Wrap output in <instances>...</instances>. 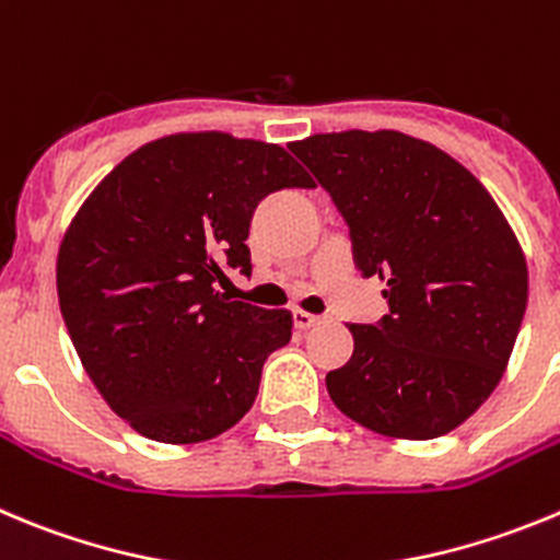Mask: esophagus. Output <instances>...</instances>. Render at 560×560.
Segmentation results:
<instances>
[{
    "label": "esophagus",
    "mask_w": 560,
    "mask_h": 560,
    "mask_svg": "<svg viewBox=\"0 0 560 560\" xmlns=\"http://www.w3.org/2000/svg\"><path fill=\"white\" fill-rule=\"evenodd\" d=\"M322 322V316H314L307 314V311H294V325L296 330H311V327H316Z\"/></svg>",
    "instance_id": "esophagus-1"
}]
</instances>
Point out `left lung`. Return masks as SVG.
<instances>
[{
  "label": "left lung",
  "mask_w": 560,
  "mask_h": 560,
  "mask_svg": "<svg viewBox=\"0 0 560 560\" xmlns=\"http://www.w3.org/2000/svg\"><path fill=\"white\" fill-rule=\"evenodd\" d=\"M350 224L388 316L350 325L355 352L327 374L343 417L388 439L444 435L491 397L527 305L514 230L469 168L397 130L316 132L289 143Z\"/></svg>",
  "instance_id": "8db88e82"
}]
</instances>
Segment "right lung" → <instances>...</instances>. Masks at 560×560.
Here are the masks:
<instances>
[{
  "instance_id": "right-lung-1",
  "label": "right lung",
  "mask_w": 560,
  "mask_h": 560,
  "mask_svg": "<svg viewBox=\"0 0 560 560\" xmlns=\"http://www.w3.org/2000/svg\"><path fill=\"white\" fill-rule=\"evenodd\" d=\"M280 188H314L277 143L174 132L143 143L80 205L58 249V300L82 369L136 433L199 444L244 419L291 311L230 302L253 271L249 219Z\"/></svg>"
}]
</instances>
